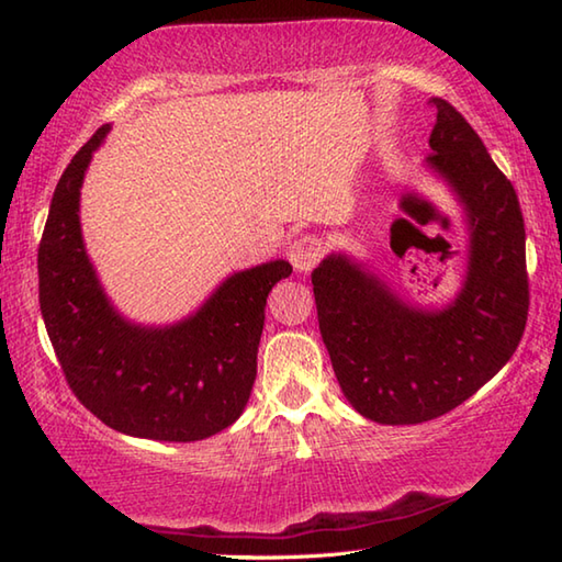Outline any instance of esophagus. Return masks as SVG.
Listing matches in <instances>:
<instances>
[{"label":"esophagus","mask_w":562,"mask_h":562,"mask_svg":"<svg viewBox=\"0 0 562 562\" xmlns=\"http://www.w3.org/2000/svg\"><path fill=\"white\" fill-rule=\"evenodd\" d=\"M324 255V243L319 236H302L290 246L288 258L297 272H310Z\"/></svg>","instance_id":"1"}]
</instances>
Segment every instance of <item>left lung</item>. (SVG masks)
<instances>
[{"mask_svg": "<svg viewBox=\"0 0 562 562\" xmlns=\"http://www.w3.org/2000/svg\"><path fill=\"white\" fill-rule=\"evenodd\" d=\"M430 103L437 122L427 167L450 183L469 226L457 300L445 310L413 307L344 252L312 272L336 381L356 411L381 425L435 420L462 405L512 359L528 316L526 231L512 181L447 100Z\"/></svg>", "mask_w": 562, "mask_h": 562, "instance_id": "8db88e82", "label": "left lung"}]
</instances>
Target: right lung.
<instances>
[{"mask_svg":"<svg viewBox=\"0 0 562 562\" xmlns=\"http://www.w3.org/2000/svg\"><path fill=\"white\" fill-rule=\"evenodd\" d=\"M100 127L70 159L38 246V304L70 391L98 420L132 437L193 442L226 430L246 407L274 282L288 260L231 274L196 314L139 326L105 297L80 233V187L105 139Z\"/></svg>","mask_w":562,"mask_h":562,"instance_id":"1","label":"right lung"}]
</instances>
